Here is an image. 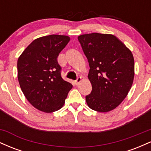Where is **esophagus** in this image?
Returning a JSON list of instances; mask_svg holds the SVG:
<instances>
[{"instance_id":"1","label":"esophagus","mask_w":151,"mask_h":151,"mask_svg":"<svg viewBox=\"0 0 151 151\" xmlns=\"http://www.w3.org/2000/svg\"><path fill=\"white\" fill-rule=\"evenodd\" d=\"M81 77H77V80L75 81V84H76V85H78V84H79V83L81 82Z\"/></svg>"}]
</instances>
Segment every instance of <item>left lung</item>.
<instances>
[{"mask_svg": "<svg viewBox=\"0 0 151 151\" xmlns=\"http://www.w3.org/2000/svg\"><path fill=\"white\" fill-rule=\"evenodd\" d=\"M78 40L90 67L92 91L86 96V104L96 111H110L124 101L133 84V54L113 35H81Z\"/></svg>", "mask_w": 151, "mask_h": 151, "instance_id": "obj_1", "label": "left lung"}]
</instances>
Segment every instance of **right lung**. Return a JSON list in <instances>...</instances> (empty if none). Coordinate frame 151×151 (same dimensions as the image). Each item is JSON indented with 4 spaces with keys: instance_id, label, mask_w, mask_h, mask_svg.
Wrapping results in <instances>:
<instances>
[{
    "instance_id": "obj_1",
    "label": "right lung",
    "mask_w": 151,
    "mask_h": 151,
    "mask_svg": "<svg viewBox=\"0 0 151 151\" xmlns=\"http://www.w3.org/2000/svg\"><path fill=\"white\" fill-rule=\"evenodd\" d=\"M70 38L50 35L37 38L18 60V78L22 93L35 108L45 113L63 106L72 84L61 77L58 57Z\"/></svg>"
}]
</instances>
